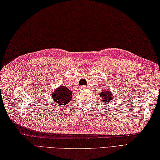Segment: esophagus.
Returning a JSON list of instances; mask_svg holds the SVG:
<instances>
[{"label":"esophagus","mask_w":160,"mask_h":160,"mask_svg":"<svg viewBox=\"0 0 160 160\" xmlns=\"http://www.w3.org/2000/svg\"><path fill=\"white\" fill-rule=\"evenodd\" d=\"M80 88L81 90H86V88H87V87L86 86H80Z\"/></svg>","instance_id":"1"}]
</instances>
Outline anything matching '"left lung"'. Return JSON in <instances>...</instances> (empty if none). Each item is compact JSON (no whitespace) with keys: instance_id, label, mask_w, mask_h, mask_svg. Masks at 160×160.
Masks as SVG:
<instances>
[{"instance_id":"1","label":"left lung","mask_w":160,"mask_h":160,"mask_svg":"<svg viewBox=\"0 0 160 160\" xmlns=\"http://www.w3.org/2000/svg\"><path fill=\"white\" fill-rule=\"evenodd\" d=\"M99 96L101 97L102 100L105 103H108L111 102V100H113V94L111 93L109 90H103L101 93H99Z\"/></svg>"}]
</instances>
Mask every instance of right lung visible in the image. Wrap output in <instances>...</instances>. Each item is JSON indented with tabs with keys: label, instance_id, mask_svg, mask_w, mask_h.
<instances>
[{
	"label": "right lung",
	"instance_id": "1",
	"mask_svg": "<svg viewBox=\"0 0 160 160\" xmlns=\"http://www.w3.org/2000/svg\"><path fill=\"white\" fill-rule=\"evenodd\" d=\"M51 98L57 104L64 105L70 102L72 97V93L65 86H61L51 94Z\"/></svg>",
	"mask_w": 160,
	"mask_h": 160
}]
</instances>
